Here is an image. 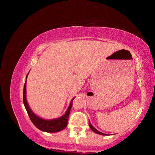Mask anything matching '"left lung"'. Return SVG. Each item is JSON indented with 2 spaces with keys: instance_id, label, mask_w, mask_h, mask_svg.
Returning a JSON list of instances; mask_svg holds the SVG:
<instances>
[{
  "instance_id": "1",
  "label": "left lung",
  "mask_w": 155,
  "mask_h": 155,
  "mask_svg": "<svg viewBox=\"0 0 155 155\" xmlns=\"http://www.w3.org/2000/svg\"><path fill=\"white\" fill-rule=\"evenodd\" d=\"M88 124H89V126H90V127H91V129H92V130L93 131V132H94L95 133L98 134H101V135H105V136L107 135V134H105V133H101V132H100L99 130H97L96 128L94 127L92 125L91 123L90 122V121H89V123H88Z\"/></svg>"
}]
</instances>
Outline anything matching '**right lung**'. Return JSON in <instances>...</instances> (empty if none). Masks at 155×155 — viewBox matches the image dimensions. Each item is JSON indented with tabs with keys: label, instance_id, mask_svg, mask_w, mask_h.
<instances>
[{
	"label": "right lung",
	"instance_id": "1",
	"mask_svg": "<svg viewBox=\"0 0 155 155\" xmlns=\"http://www.w3.org/2000/svg\"><path fill=\"white\" fill-rule=\"evenodd\" d=\"M29 72L27 74L26 76V81L24 85V90H23V103H24L25 107L26 110L28 112L31 121V122L34 125L38 128L39 130L44 131V132L47 133H57L59 131L63 130L67 127L68 124V120L70 114V109H71L72 106V101L76 97L72 98V100L70 101V104L67 111L65 112L64 115L59 117V118L53 119V120H46L44 118H40L39 116H37L34 112L31 110L30 107L28 104L27 100H26V79L28 75Z\"/></svg>",
	"mask_w": 155,
	"mask_h": 155
}]
</instances>
